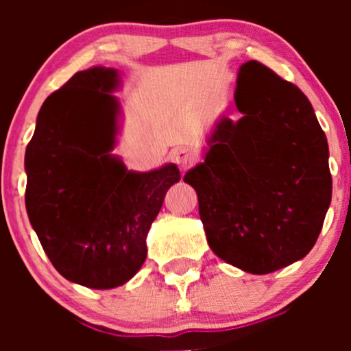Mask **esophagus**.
I'll return each instance as SVG.
<instances>
[{"mask_svg": "<svg viewBox=\"0 0 351 351\" xmlns=\"http://www.w3.org/2000/svg\"><path fill=\"white\" fill-rule=\"evenodd\" d=\"M171 158H173V161H175L176 165H178L182 169L190 168V166H192L193 162H195V156H193L192 151H189V149L175 151Z\"/></svg>", "mask_w": 351, "mask_h": 351, "instance_id": "34e87169", "label": "esophagus"}]
</instances>
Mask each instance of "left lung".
Masks as SVG:
<instances>
[{
  "label": "left lung",
  "instance_id": "obj_1",
  "mask_svg": "<svg viewBox=\"0 0 351 351\" xmlns=\"http://www.w3.org/2000/svg\"><path fill=\"white\" fill-rule=\"evenodd\" d=\"M238 122L221 117L189 169L210 250L254 275L302 260L331 204L328 141L306 95L256 61L239 67Z\"/></svg>",
  "mask_w": 351,
  "mask_h": 351
}]
</instances>
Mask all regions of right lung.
Returning <instances> with one entry per match:
<instances>
[{"label":"right lung","instance_id":"obj_1","mask_svg":"<svg viewBox=\"0 0 351 351\" xmlns=\"http://www.w3.org/2000/svg\"><path fill=\"white\" fill-rule=\"evenodd\" d=\"M119 88L113 67L74 74L44 101L25 151V207L45 254L66 280L98 290L127 284L141 270L151 224L182 178L173 162L141 173L112 154Z\"/></svg>","mask_w":351,"mask_h":351}]
</instances>
